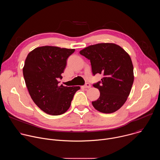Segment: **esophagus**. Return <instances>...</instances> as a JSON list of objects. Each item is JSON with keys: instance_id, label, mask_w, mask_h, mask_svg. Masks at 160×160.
Here are the masks:
<instances>
[{"instance_id": "34e87169", "label": "esophagus", "mask_w": 160, "mask_h": 160, "mask_svg": "<svg viewBox=\"0 0 160 160\" xmlns=\"http://www.w3.org/2000/svg\"><path fill=\"white\" fill-rule=\"evenodd\" d=\"M90 87H91V85H90V84L89 83H86L85 84V85L83 86L84 88H90Z\"/></svg>"}]
</instances>
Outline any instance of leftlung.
I'll return each mask as SVG.
<instances>
[{"mask_svg": "<svg viewBox=\"0 0 160 160\" xmlns=\"http://www.w3.org/2000/svg\"><path fill=\"white\" fill-rule=\"evenodd\" d=\"M80 54L90 61L92 72L102 74L101 81L93 84L100 92L94 108L103 113L118 110L126 102L133 82V67L130 56L119 45L98 43L83 49Z\"/></svg>", "mask_w": 160, "mask_h": 160, "instance_id": "left-lung-1", "label": "left lung"}]
</instances>
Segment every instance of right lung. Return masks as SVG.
Wrapping results in <instances>:
<instances>
[{"label":"right lung","mask_w":160,"mask_h":160,"mask_svg":"<svg viewBox=\"0 0 160 160\" xmlns=\"http://www.w3.org/2000/svg\"><path fill=\"white\" fill-rule=\"evenodd\" d=\"M75 49L43 46L30 52L25 60L22 73L29 94L43 112L60 115L70 107L80 87L59 85L66 61Z\"/></svg>","instance_id":"right-lung-1"}]
</instances>
